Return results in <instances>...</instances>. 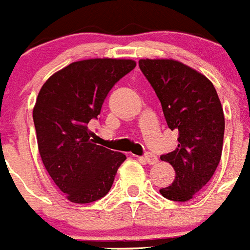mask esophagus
Returning a JSON list of instances; mask_svg holds the SVG:
<instances>
[{
	"label": "esophagus",
	"instance_id": "1",
	"mask_svg": "<svg viewBox=\"0 0 250 250\" xmlns=\"http://www.w3.org/2000/svg\"><path fill=\"white\" fill-rule=\"evenodd\" d=\"M143 161H146L148 164H155L158 162V158L155 157L154 154H151V153H146V154L143 157Z\"/></svg>",
	"mask_w": 250,
	"mask_h": 250
}]
</instances>
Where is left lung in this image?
<instances>
[{"instance_id": "obj_1", "label": "left lung", "mask_w": 250, "mask_h": 250, "mask_svg": "<svg viewBox=\"0 0 250 250\" xmlns=\"http://www.w3.org/2000/svg\"><path fill=\"white\" fill-rule=\"evenodd\" d=\"M139 67L162 104L178 146L161 157L176 172L173 183L159 189L172 201L191 200L214 176L221 159L225 119L208 78L173 59H140Z\"/></svg>"}]
</instances>
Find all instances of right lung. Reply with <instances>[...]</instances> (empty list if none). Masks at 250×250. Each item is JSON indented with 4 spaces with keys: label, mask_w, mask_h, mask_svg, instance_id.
I'll list each match as a JSON object with an SVG mask.
<instances>
[{
    "label": "right lung",
    "mask_w": 250,
    "mask_h": 250,
    "mask_svg": "<svg viewBox=\"0 0 250 250\" xmlns=\"http://www.w3.org/2000/svg\"><path fill=\"white\" fill-rule=\"evenodd\" d=\"M131 59L70 63L49 77L33 110L40 157L49 176L74 204L107 195L126 155L95 144L88 124L117 81L135 68Z\"/></svg>",
    "instance_id": "right-lung-1"
}]
</instances>
